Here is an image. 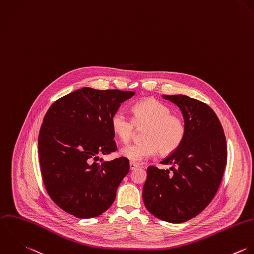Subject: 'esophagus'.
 I'll return each mask as SVG.
<instances>
[{
    "label": "esophagus",
    "instance_id": "esophagus-1",
    "mask_svg": "<svg viewBox=\"0 0 254 254\" xmlns=\"http://www.w3.org/2000/svg\"><path fill=\"white\" fill-rule=\"evenodd\" d=\"M129 166H130V169H131V170H134V169H136L137 168H139V167H140L138 164L133 163V162H130Z\"/></svg>",
    "mask_w": 254,
    "mask_h": 254
}]
</instances>
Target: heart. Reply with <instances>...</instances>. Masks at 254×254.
<instances>
[{
	"label": "heart",
	"mask_w": 254,
	"mask_h": 254,
	"mask_svg": "<svg viewBox=\"0 0 254 254\" xmlns=\"http://www.w3.org/2000/svg\"><path fill=\"white\" fill-rule=\"evenodd\" d=\"M131 111L132 120L121 110L114 112L110 118L111 130L123 144L131 140L135 127L144 128L143 142L122 148V157L133 162H142L158 152L163 156L171 155L182 145L187 134L185 120L180 115L171 113V109L165 103L148 98L133 105Z\"/></svg>",
	"instance_id": "heart-1"
}]
</instances>
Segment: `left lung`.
Here are the masks:
<instances>
[{
	"label": "left lung",
	"mask_w": 254,
	"mask_h": 254,
	"mask_svg": "<svg viewBox=\"0 0 254 254\" xmlns=\"http://www.w3.org/2000/svg\"><path fill=\"white\" fill-rule=\"evenodd\" d=\"M163 97L181 110L187 134L178 150L161 162L171 165L172 172L147 169L143 201L155 217L179 224L200 214L217 193L227 165V142L209 105L183 94Z\"/></svg>",
	"instance_id": "obj_1"
}]
</instances>
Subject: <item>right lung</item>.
<instances>
[{
    "mask_svg": "<svg viewBox=\"0 0 254 254\" xmlns=\"http://www.w3.org/2000/svg\"><path fill=\"white\" fill-rule=\"evenodd\" d=\"M134 94L83 87L49 107L38 136L39 163L47 193L65 212L89 219L114 202L129 161L104 162L99 156L117 150L110 118Z\"/></svg>",
    "mask_w": 254,
    "mask_h": 254,
    "instance_id": "1",
    "label": "right lung"
}]
</instances>
